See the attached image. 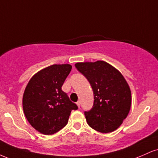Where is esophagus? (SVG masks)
I'll return each mask as SVG.
<instances>
[{
  "label": "esophagus",
  "mask_w": 158,
  "mask_h": 158,
  "mask_svg": "<svg viewBox=\"0 0 158 158\" xmlns=\"http://www.w3.org/2000/svg\"><path fill=\"white\" fill-rule=\"evenodd\" d=\"M77 105L79 108H80V102H79V101H78V102H77Z\"/></svg>",
  "instance_id": "34e87169"
}]
</instances>
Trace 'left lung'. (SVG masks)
<instances>
[{"label":"left lung","mask_w":158,"mask_h":158,"mask_svg":"<svg viewBox=\"0 0 158 158\" xmlns=\"http://www.w3.org/2000/svg\"><path fill=\"white\" fill-rule=\"evenodd\" d=\"M76 68L93 89V108L85 111L88 124L101 133H110L121 126L130 111L131 93L123 74L104 61L78 62Z\"/></svg>","instance_id":"1"}]
</instances>
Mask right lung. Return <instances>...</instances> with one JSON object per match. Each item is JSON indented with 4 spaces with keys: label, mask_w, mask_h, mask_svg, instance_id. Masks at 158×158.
Masks as SVG:
<instances>
[{
    "label": "right lung",
    "mask_w": 158,
    "mask_h": 158,
    "mask_svg": "<svg viewBox=\"0 0 158 158\" xmlns=\"http://www.w3.org/2000/svg\"><path fill=\"white\" fill-rule=\"evenodd\" d=\"M72 66L52 64L32 76L23 92L22 105L25 117L34 128L51 135L66 126L72 110L78 109L61 90Z\"/></svg>",
    "instance_id": "obj_1"
}]
</instances>
